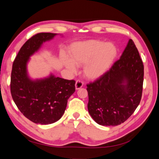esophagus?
<instances>
[{
    "label": "esophagus",
    "instance_id": "obj_1",
    "mask_svg": "<svg viewBox=\"0 0 159 159\" xmlns=\"http://www.w3.org/2000/svg\"><path fill=\"white\" fill-rule=\"evenodd\" d=\"M84 85V83L82 81H80V80H78L76 81L75 86V89H80V88H81L83 87Z\"/></svg>",
    "mask_w": 159,
    "mask_h": 159
}]
</instances>
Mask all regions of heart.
<instances>
[{
  "mask_svg": "<svg viewBox=\"0 0 159 159\" xmlns=\"http://www.w3.org/2000/svg\"><path fill=\"white\" fill-rule=\"evenodd\" d=\"M68 53L70 57L64 56L62 63L71 73H75L77 66H82L86 78L96 80L105 75L111 68L118 56V48L112 42L100 40H88L71 44Z\"/></svg>",
  "mask_w": 159,
  "mask_h": 159,
  "instance_id": "b5f03b06",
  "label": "heart"
}]
</instances>
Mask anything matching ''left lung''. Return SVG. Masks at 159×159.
Masks as SVG:
<instances>
[{
    "label": "left lung",
    "mask_w": 159,
    "mask_h": 159,
    "mask_svg": "<svg viewBox=\"0 0 159 159\" xmlns=\"http://www.w3.org/2000/svg\"><path fill=\"white\" fill-rule=\"evenodd\" d=\"M143 76V61L129 39L120 59L105 75L87 85L91 117L103 126L124 123L140 103Z\"/></svg>",
    "instance_id": "obj_1"
}]
</instances>
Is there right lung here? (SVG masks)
I'll list each match as a JSON object with an SVG mask.
<instances>
[{
    "label": "right lung",
    "mask_w": 159,
    "mask_h": 159,
    "mask_svg": "<svg viewBox=\"0 0 159 159\" xmlns=\"http://www.w3.org/2000/svg\"><path fill=\"white\" fill-rule=\"evenodd\" d=\"M57 34L38 33L28 40L18 52L12 65L11 92L18 109L31 121L41 125L55 123L64 115L68 99L75 92L74 80L50 74L42 79L32 80L27 64L30 56L43 43L52 40Z\"/></svg>",
    "instance_id": "add662e5"
}]
</instances>
